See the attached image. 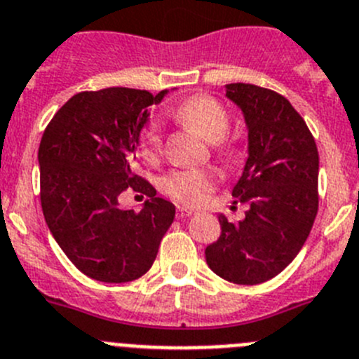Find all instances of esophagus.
<instances>
[{
    "instance_id": "1",
    "label": "esophagus",
    "mask_w": 359,
    "mask_h": 359,
    "mask_svg": "<svg viewBox=\"0 0 359 359\" xmlns=\"http://www.w3.org/2000/svg\"><path fill=\"white\" fill-rule=\"evenodd\" d=\"M191 215H195V211H191V209H187V208L177 209V216H179V218H187V216H191Z\"/></svg>"
}]
</instances>
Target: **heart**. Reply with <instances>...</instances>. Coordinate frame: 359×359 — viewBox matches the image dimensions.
<instances>
[{
	"mask_svg": "<svg viewBox=\"0 0 359 359\" xmlns=\"http://www.w3.org/2000/svg\"><path fill=\"white\" fill-rule=\"evenodd\" d=\"M175 116L198 132L208 141H218L231 127L227 109L211 95H193L175 107ZM224 147V141H218ZM161 150V132L157 121H150L140 134V151L144 159H154ZM216 177L205 168H182L172 170L161 179V189L168 196L186 205H198L208 198L215 187Z\"/></svg>",
	"mask_w": 359,
	"mask_h": 359,
	"instance_id": "b5f03b06",
	"label": "heart"
}]
</instances>
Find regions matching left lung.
Wrapping results in <instances>:
<instances>
[{
    "instance_id": "left-lung-1",
    "label": "left lung",
    "mask_w": 359,
    "mask_h": 359,
    "mask_svg": "<svg viewBox=\"0 0 359 359\" xmlns=\"http://www.w3.org/2000/svg\"><path fill=\"white\" fill-rule=\"evenodd\" d=\"M225 95L248 128V159L232 189L248 211L238 224L218 216L222 232L205 248V261L229 283L261 284L283 272L308 240L318 211V150L279 93L238 82Z\"/></svg>"
}]
</instances>
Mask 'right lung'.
<instances>
[{
    "label": "right lung",
    "instance_id": "right-lung-1",
    "mask_svg": "<svg viewBox=\"0 0 359 359\" xmlns=\"http://www.w3.org/2000/svg\"><path fill=\"white\" fill-rule=\"evenodd\" d=\"M151 95L128 87L83 91L55 112L39 144L41 205L55 241L91 279L128 283L148 272L175 205L132 172ZM127 189L149 196L141 212L121 210Z\"/></svg>",
    "mask_w": 359,
    "mask_h": 359
}]
</instances>
